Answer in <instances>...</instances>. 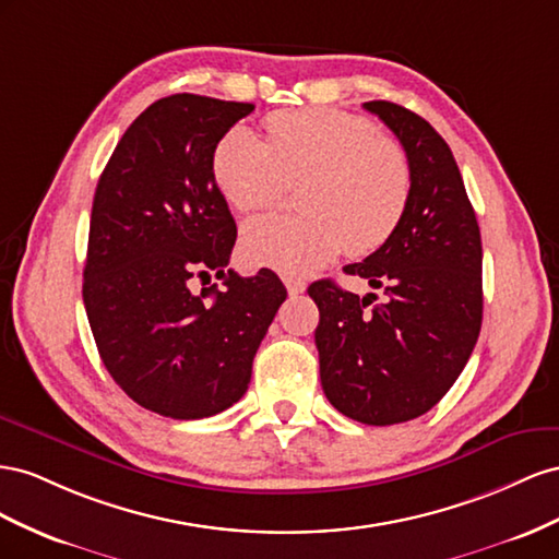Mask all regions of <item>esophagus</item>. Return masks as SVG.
<instances>
[{
    "label": "esophagus",
    "mask_w": 559,
    "mask_h": 559,
    "mask_svg": "<svg viewBox=\"0 0 559 559\" xmlns=\"http://www.w3.org/2000/svg\"><path fill=\"white\" fill-rule=\"evenodd\" d=\"M285 288H288V293L295 297V295H301L307 290V283L297 276H288L285 278Z\"/></svg>",
    "instance_id": "1"
}]
</instances>
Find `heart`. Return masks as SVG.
<instances>
[{"label": "heart", "instance_id": "heart-1", "mask_svg": "<svg viewBox=\"0 0 559 559\" xmlns=\"http://www.w3.org/2000/svg\"><path fill=\"white\" fill-rule=\"evenodd\" d=\"M266 140L236 123L217 140L213 180L236 211L274 205L301 180L299 215H264L243 227V258L285 276H307L350 254L384 246L412 194L407 154L377 126L344 109L309 107L269 115Z\"/></svg>", "mask_w": 559, "mask_h": 559}]
</instances>
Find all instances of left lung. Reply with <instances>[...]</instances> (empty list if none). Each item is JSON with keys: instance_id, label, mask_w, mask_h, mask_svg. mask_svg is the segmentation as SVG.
Here are the masks:
<instances>
[{"instance_id": "left-lung-1", "label": "left lung", "mask_w": 559, "mask_h": 559, "mask_svg": "<svg viewBox=\"0 0 559 559\" xmlns=\"http://www.w3.org/2000/svg\"><path fill=\"white\" fill-rule=\"evenodd\" d=\"M401 140L412 194L389 241L346 274L381 297L316 281V348L328 401L348 419H417L452 389L483 325V241L452 150L426 119L389 103L362 105Z\"/></svg>"}]
</instances>
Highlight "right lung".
Here are the masks:
<instances>
[{"label": "right lung", "mask_w": 559, "mask_h": 559, "mask_svg": "<svg viewBox=\"0 0 559 559\" xmlns=\"http://www.w3.org/2000/svg\"><path fill=\"white\" fill-rule=\"evenodd\" d=\"M254 105L178 93L129 126L95 187L84 307L121 391L170 419H203L248 391L288 297L271 269H227L236 222L213 180L217 140ZM215 273L222 292L193 290Z\"/></svg>", "instance_id": "1"}]
</instances>
